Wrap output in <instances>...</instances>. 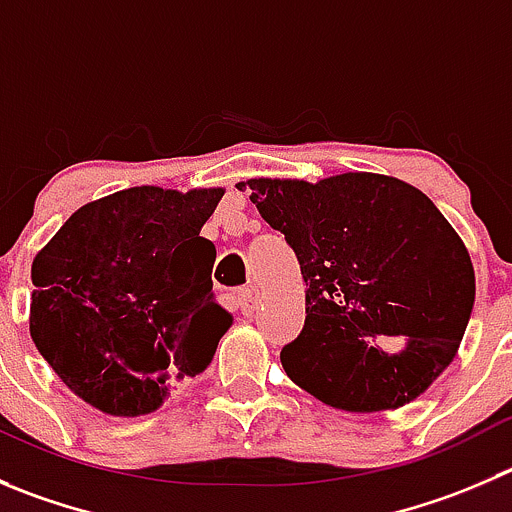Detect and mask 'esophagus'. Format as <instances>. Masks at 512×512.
<instances>
[{
	"label": "esophagus",
	"instance_id": "34e87169",
	"mask_svg": "<svg viewBox=\"0 0 512 512\" xmlns=\"http://www.w3.org/2000/svg\"><path fill=\"white\" fill-rule=\"evenodd\" d=\"M238 306H241L243 314H253L256 306H259V289L256 286H246V289L238 291Z\"/></svg>",
	"mask_w": 512,
	"mask_h": 512
}]
</instances>
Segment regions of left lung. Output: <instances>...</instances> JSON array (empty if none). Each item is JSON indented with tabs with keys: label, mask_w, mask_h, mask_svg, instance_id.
Segmentation results:
<instances>
[{
	"label": "left lung",
	"mask_w": 512,
	"mask_h": 512,
	"mask_svg": "<svg viewBox=\"0 0 512 512\" xmlns=\"http://www.w3.org/2000/svg\"><path fill=\"white\" fill-rule=\"evenodd\" d=\"M238 191L284 233L306 321L281 349L291 382L347 412L394 410L452 362L475 304L467 248L435 203L397 178H253ZM407 341L389 355L387 343Z\"/></svg>",
	"instance_id": "1"
}]
</instances>
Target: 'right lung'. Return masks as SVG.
<instances>
[{
    "instance_id": "right-lung-1",
    "label": "right lung",
    "mask_w": 512,
    "mask_h": 512,
    "mask_svg": "<svg viewBox=\"0 0 512 512\" xmlns=\"http://www.w3.org/2000/svg\"><path fill=\"white\" fill-rule=\"evenodd\" d=\"M221 196L128 188L72 213L37 253L32 342L87 405L145 415L208 367L231 326L201 236Z\"/></svg>"
}]
</instances>
